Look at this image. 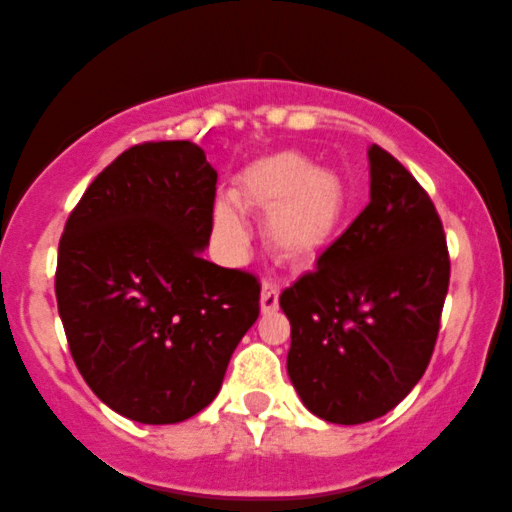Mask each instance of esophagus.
I'll list each match as a JSON object with an SVG mask.
<instances>
[{
    "instance_id": "1",
    "label": "esophagus",
    "mask_w": 512,
    "mask_h": 512,
    "mask_svg": "<svg viewBox=\"0 0 512 512\" xmlns=\"http://www.w3.org/2000/svg\"><path fill=\"white\" fill-rule=\"evenodd\" d=\"M260 306H262V313H272V311H277V306H279V291H277V286L269 284V282L262 284Z\"/></svg>"
}]
</instances>
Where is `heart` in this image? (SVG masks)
Returning <instances> with one entry per match:
<instances>
[{
	"label": "heart",
	"instance_id": "b5f03b06",
	"mask_svg": "<svg viewBox=\"0 0 512 512\" xmlns=\"http://www.w3.org/2000/svg\"><path fill=\"white\" fill-rule=\"evenodd\" d=\"M240 204L267 216V240L291 265H311L345 233L350 221V189L340 174L320 170L299 153H277L257 160L238 184ZM216 238L228 250H240L247 230L228 204L213 209Z\"/></svg>",
	"mask_w": 512,
	"mask_h": 512
}]
</instances>
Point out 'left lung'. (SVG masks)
Segmentation results:
<instances>
[{
	"label": "left lung",
	"instance_id": "8db88e82",
	"mask_svg": "<svg viewBox=\"0 0 512 512\" xmlns=\"http://www.w3.org/2000/svg\"><path fill=\"white\" fill-rule=\"evenodd\" d=\"M369 204L279 296L286 372L318 418L359 425L396 408L428 369L449 286L442 221L396 157L372 145Z\"/></svg>",
	"mask_w": 512,
	"mask_h": 512
}]
</instances>
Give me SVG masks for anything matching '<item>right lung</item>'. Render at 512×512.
<instances>
[{"instance_id":"obj_1","label":"right lung","mask_w":512,"mask_h":512,"mask_svg":"<svg viewBox=\"0 0 512 512\" xmlns=\"http://www.w3.org/2000/svg\"><path fill=\"white\" fill-rule=\"evenodd\" d=\"M218 172L189 140L133 145L87 187L58 247L72 359L111 411L145 425L218 396L260 316V282L204 260Z\"/></svg>"}]
</instances>
